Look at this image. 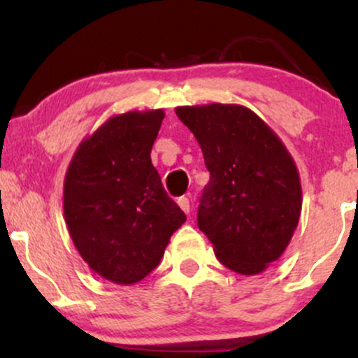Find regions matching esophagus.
<instances>
[{
    "label": "esophagus",
    "mask_w": 358,
    "mask_h": 358,
    "mask_svg": "<svg viewBox=\"0 0 358 358\" xmlns=\"http://www.w3.org/2000/svg\"><path fill=\"white\" fill-rule=\"evenodd\" d=\"M176 203H178V207L182 208L185 213L190 212V200H188L187 196H180V199L176 200Z\"/></svg>",
    "instance_id": "obj_1"
}]
</instances>
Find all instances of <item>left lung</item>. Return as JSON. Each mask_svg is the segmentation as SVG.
<instances>
[{"label":"left lung","instance_id":"obj_1","mask_svg":"<svg viewBox=\"0 0 358 358\" xmlns=\"http://www.w3.org/2000/svg\"><path fill=\"white\" fill-rule=\"evenodd\" d=\"M176 116L203 153L210 182L199 229L225 268L256 276L282 256L301 215L299 171L285 143L241 104L180 106Z\"/></svg>","mask_w":358,"mask_h":358}]
</instances>
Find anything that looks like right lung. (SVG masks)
<instances>
[{
  "mask_svg": "<svg viewBox=\"0 0 358 358\" xmlns=\"http://www.w3.org/2000/svg\"><path fill=\"white\" fill-rule=\"evenodd\" d=\"M165 110L109 117L77 146L64 180V215L77 252L114 285L145 279L187 220L151 163Z\"/></svg>",
  "mask_w": 358,
  "mask_h": 358,
  "instance_id": "right-lung-1",
  "label": "right lung"
}]
</instances>
